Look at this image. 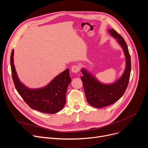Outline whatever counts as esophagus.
I'll list each match as a JSON object with an SVG mask.
<instances>
[{
  "instance_id": "1",
  "label": "esophagus",
  "mask_w": 148,
  "mask_h": 148,
  "mask_svg": "<svg viewBox=\"0 0 148 148\" xmlns=\"http://www.w3.org/2000/svg\"><path fill=\"white\" fill-rule=\"evenodd\" d=\"M79 70H80L79 66L78 65H74L71 67V71H72V72L75 73L79 72Z\"/></svg>"
}]
</instances>
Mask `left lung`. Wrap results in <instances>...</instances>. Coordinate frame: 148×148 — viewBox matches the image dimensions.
<instances>
[{
    "label": "left lung",
    "instance_id": "8db88e82",
    "mask_svg": "<svg viewBox=\"0 0 148 148\" xmlns=\"http://www.w3.org/2000/svg\"><path fill=\"white\" fill-rule=\"evenodd\" d=\"M109 34L123 49L126 58V67L123 75L112 84H103L85 69L81 70L83 75L81 79L88 103L96 108L111 105L119 100L128 86L131 71V60L127 44L123 38L113 29H109Z\"/></svg>",
    "mask_w": 148,
    "mask_h": 148
}]
</instances>
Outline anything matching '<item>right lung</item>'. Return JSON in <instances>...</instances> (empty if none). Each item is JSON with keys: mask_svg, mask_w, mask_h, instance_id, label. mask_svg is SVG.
Listing matches in <instances>:
<instances>
[{"mask_svg": "<svg viewBox=\"0 0 148 148\" xmlns=\"http://www.w3.org/2000/svg\"><path fill=\"white\" fill-rule=\"evenodd\" d=\"M12 49L10 56L12 76L15 88L31 108L44 113L54 114L63 109L66 103V92L71 82L69 69L58 75L46 86L36 89L29 88L22 83L13 64Z\"/></svg>", "mask_w": 148, "mask_h": 148, "instance_id": "right-lung-1", "label": "right lung"}]
</instances>
